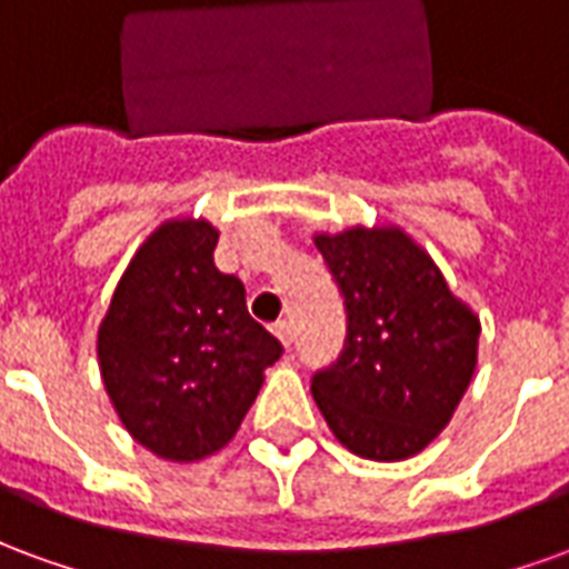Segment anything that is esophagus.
Listing matches in <instances>:
<instances>
[{"instance_id": "esophagus-1", "label": "esophagus", "mask_w": 569, "mask_h": 569, "mask_svg": "<svg viewBox=\"0 0 569 569\" xmlns=\"http://www.w3.org/2000/svg\"><path fill=\"white\" fill-rule=\"evenodd\" d=\"M271 329H273V335H277V338H280V341H283L286 347L296 341V332H292V322H289V320H277L271 326Z\"/></svg>"}]
</instances>
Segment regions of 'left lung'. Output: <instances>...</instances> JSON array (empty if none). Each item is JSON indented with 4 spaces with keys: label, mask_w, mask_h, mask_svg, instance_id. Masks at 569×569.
I'll return each instance as SVG.
<instances>
[{
    "label": "left lung",
    "mask_w": 569,
    "mask_h": 569,
    "mask_svg": "<svg viewBox=\"0 0 569 569\" xmlns=\"http://www.w3.org/2000/svg\"><path fill=\"white\" fill-rule=\"evenodd\" d=\"M345 298L347 335L310 393L341 445L369 460L427 448L460 406L476 369L478 320L402 231L317 237Z\"/></svg>",
    "instance_id": "8db88e82"
}]
</instances>
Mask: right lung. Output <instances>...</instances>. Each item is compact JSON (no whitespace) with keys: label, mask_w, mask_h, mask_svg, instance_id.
Returning <instances> with one entry per match:
<instances>
[{"label":"right lung","mask_w":569,"mask_h":569,"mask_svg":"<svg viewBox=\"0 0 569 569\" xmlns=\"http://www.w3.org/2000/svg\"><path fill=\"white\" fill-rule=\"evenodd\" d=\"M207 222H167L142 243L100 326V371L121 423L163 460L219 451L283 345L249 317L247 289L212 261Z\"/></svg>","instance_id":"add662e5"}]
</instances>
